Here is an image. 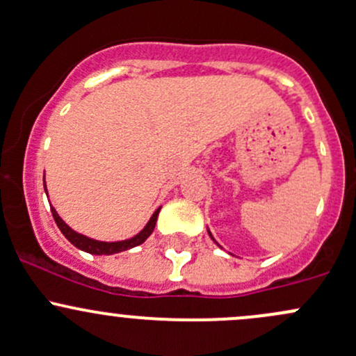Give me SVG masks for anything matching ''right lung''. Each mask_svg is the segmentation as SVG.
<instances>
[{"label":"right lung","instance_id":"obj_1","mask_svg":"<svg viewBox=\"0 0 356 356\" xmlns=\"http://www.w3.org/2000/svg\"><path fill=\"white\" fill-rule=\"evenodd\" d=\"M51 212H52V217H54L57 227L60 229V232L66 236V239L70 241L71 244H74L76 248H79V250L86 251V253H91V254H113V253H120V251L131 250V248H134V246H139V244H143L144 241H146L149 236L152 234V231H154L159 209L152 213L151 220H149L146 227H144L139 234L134 236V238H131V239L118 241V243H102V241H95V239L86 238V236H83V234H78V232L72 231L70 225H66V222H64V220L57 216L54 207H51Z\"/></svg>","mask_w":356,"mask_h":356}]
</instances>
